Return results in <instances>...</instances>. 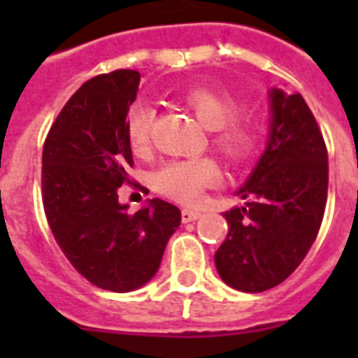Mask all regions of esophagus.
<instances>
[{"label": "esophagus", "instance_id": "esophagus-1", "mask_svg": "<svg viewBox=\"0 0 358 358\" xmlns=\"http://www.w3.org/2000/svg\"><path fill=\"white\" fill-rule=\"evenodd\" d=\"M199 217H201V212H196V210H191V208H184L182 210V221L184 223H191V221H195Z\"/></svg>", "mask_w": 358, "mask_h": 358}]
</instances>
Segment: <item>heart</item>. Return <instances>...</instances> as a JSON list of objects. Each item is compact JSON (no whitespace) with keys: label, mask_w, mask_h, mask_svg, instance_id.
Here are the masks:
<instances>
[{"label":"heart","mask_w":358,"mask_h":358,"mask_svg":"<svg viewBox=\"0 0 358 358\" xmlns=\"http://www.w3.org/2000/svg\"><path fill=\"white\" fill-rule=\"evenodd\" d=\"M184 102L199 122L212 131L210 146L227 165H241L252 156L258 145V129L249 119L238 117L243 109L238 98L210 89H191L184 94ZM154 117V108L145 102L129 108L126 135L135 154H143L150 145ZM217 180V165L208 157H195L165 163L156 173L154 185L162 195L173 201L195 204L202 191L215 185Z\"/></svg>","instance_id":"b5f03b06"}]
</instances>
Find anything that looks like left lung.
<instances>
[{
    "label": "left lung",
    "mask_w": 358,
    "mask_h": 358,
    "mask_svg": "<svg viewBox=\"0 0 358 358\" xmlns=\"http://www.w3.org/2000/svg\"><path fill=\"white\" fill-rule=\"evenodd\" d=\"M266 152L238 191L247 206L223 217L229 234L215 252L224 282L258 294L284 282L305 260L327 204V146L305 98L271 89Z\"/></svg>",
    "instance_id": "obj_1"
}]
</instances>
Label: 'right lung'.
Wrapping results in <instances>:
<instances>
[{
    "instance_id": "add662e5",
    "label": "right lung",
    "mask_w": 358,
    "mask_h": 358,
    "mask_svg": "<svg viewBox=\"0 0 358 358\" xmlns=\"http://www.w3.org/2000/svg\"><path fill=\"white\" fill-rule=\"evenodd\" d=\"M137 70L85 81L64 103L42 150V204L53 238L81 277L109 292L145 286L180 227L174 204L152 199L128 213L119 187L134 165L126 117L139 91Z\"/></svg>"
}]
</instances>
